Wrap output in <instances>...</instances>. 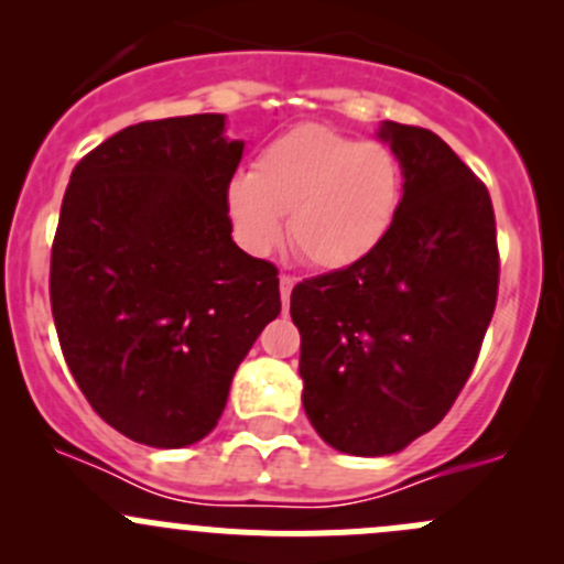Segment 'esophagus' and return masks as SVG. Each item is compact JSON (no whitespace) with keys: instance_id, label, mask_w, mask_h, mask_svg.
I'll list each match as a JSON object with an SVG mask.
<instances>
[{"instance_id":"esophagus-1","label":"esophagus","mask_w":564,"mask_h":564,"mask_svg":"<svg viewBox=\"0 0 564 564\" xmlns=\"http://www.w3.org/2000/svg\"><path fill=\"white\" fill-rule=\"evenodd\" d=\"M294 283H297V278L281 275V300H283V308H289V300H292Z\"/></svg>"}]
</instances>
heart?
Masks as SVG:
<instances>
[{
	"mask_svg": "<svg viewBox=\"0 0 564 564\" xmlns=\"http://www.w3.org/2000/svg\"><path fill=\"white\" fill-rule=\"evenodd\" d=\"M401 198V161L390 147L324 124L278 135L226 191L235 235L250 253H270L289 215V240L318 270L366 261L388 240Z\"/></svg>",
	"mask_w": 564,
	"mask_h": 564,
	"instance_id": "1",
	"label": "heart"
}]
</instances>
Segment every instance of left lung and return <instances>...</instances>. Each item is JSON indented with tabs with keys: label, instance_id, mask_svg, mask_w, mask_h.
Here are the masks:
<instances>
[{
	"label": "left lung",
	"instance_id": "1",
	"mask_svg": "<svg viewBox=\"0 0 564 564\" xmlns=\"http://www.w3.org/2000/svg\"><path fill=\"white\" fill-rule=\"evenodd\" d=\"M403 172L395 226L366 261L297 283L303 406L349 456H390L434 429L475 368L499 253L486 185L436 133L382 122Z\"/></svg>",
	"mask_w": 564,
	"mask_h": 564
}]
</instances>
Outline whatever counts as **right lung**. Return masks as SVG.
Masks as SVG:
<instances>
[{"label":"right lung","mask_w":564,"mask_h":564,"mask_svg":"<svg viewBox=\"0 0 564 564\" xmlns=\"http://www.w3.org/2000/svg\"><path fill=\"white\" fill-rule=\"evenodd\" d=\"M242 150L226 113H191L119 130L70 174L51 250L56 335L95 412L139 445L204 440L281 314L275 267L231 240Z\"/></svg>","instance_id":"1"}]
</instances>
